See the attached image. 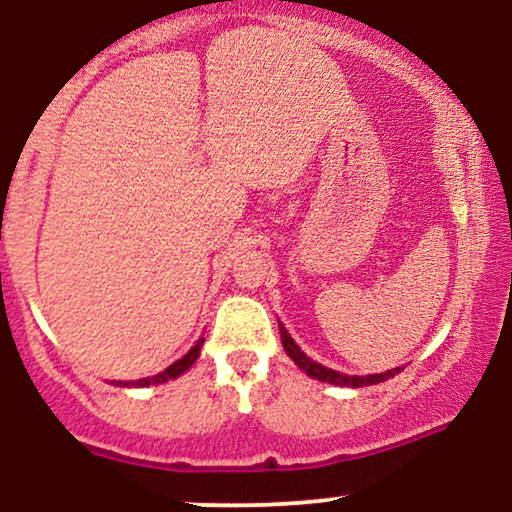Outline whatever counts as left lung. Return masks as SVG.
<instances>
[{
    "label": "left lung",
    "instance_id": "1",
    "mask_svg": "<svg viewBox=\"0 0 512 512\" xmlns=\"http://www.w3.org/2000/svg\"><path fill=\"white\" fill-rule=\"evenodd\" d=\"M279 332H281V344H284V351L293 358V363H296V366L301 370H305L310 378L322 380V383H332V385H342V387H366V385L385 383V380L395 378L397 373H402V368H392V370H387V373H375V375H344V373H337V370L325 368L322 363H317V361H313V358L305 356L303 351L298 349V344L293 342L291 334L286 332V327L281 325V322H279Z\"/></svg>",
    "mask_w": 512,
    "mask_h": 512
}]
</instances>
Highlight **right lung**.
<instances>
[{"label":"right lung","mask_w":512,"mask_h":512,"mask_svg":"<svg viewBox=\"0 0 512 512\" xmlns=\"http://www.w3.org/2000/svg\"><path fill=\"white\" fill-rule=\"evenodd\" d=\"M202 344H204V339H199V342L192 346L190 351H187L185 356L180 358V361H175L173 366H168L166 370H161V373L158 375H154V378H142V380H129V383H117V385H132V387H149V385H158V383H166V380H173V378H178V375H182L185 373L187 368L192 366V363L197 361L199 358V351H202Z\"/></svg>","instance_id":"right-lung-1"}]
</instances>
